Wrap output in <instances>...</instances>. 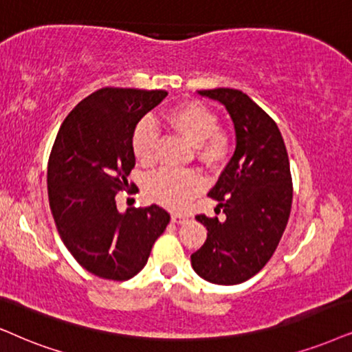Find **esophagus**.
<instances>
[{"label": "esophagus", "mask_w": 352, "mask_h": 352, "mask_svg": "<svg viewBox=\"0 0 352 352\" xmlns=\"http://www.w3.org/2000/svg\"><path fill=\"white\" fill-rule=\"evenodd\" d=\"M186 219H188V216L180 214V212H175V214H172V222H173V224H180V222H185Z\"/></svg>", "instance_id": "1"}]
</instances>
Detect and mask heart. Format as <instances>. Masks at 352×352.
<instances>
[{
	"mask_svg": "<svg viewBox=\"0 0 352 352\" xmlns=\"http://www.w3.org/2000/svg\"><path fill=\"white\" fill-rule=\"evenodd\" d=\"M166 123L177 135L197 148L199 161L219 166L230 154V138L219 130V118L198 100L180 104L166 115ZM157 126L151 118L136 124L131 136L133 154L143 166H151L157 155ZM204 182L197 172L159 170L144 182V193L151 201L168 209H184L203 190Z\"/></svg>",
	"mask_w": 352,
	"mask_h": 352,
	"instance_id": "obj_1",
	"label": "heart"
}]
</instances>
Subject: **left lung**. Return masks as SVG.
Here are the masks:
<instances>
[{"label":"left lung","instance_id":"obj_1","mask_svg":"<svg viewBox=\"0 0 352 352\" xmlns=\"http://www.w3.org/2000/svg\"><path fill=\"white\" fill-rule=\"evenodd\" d=\"M198 94L226 107L235 151L208 193L224 216H197L208 237L191 255V266L209 283L232 286L263 268L283 237L292 204L291 168L278 124L250 97L228 87Z\"/></svg>","mask_w":352,"mask_h":352}]
</instances>
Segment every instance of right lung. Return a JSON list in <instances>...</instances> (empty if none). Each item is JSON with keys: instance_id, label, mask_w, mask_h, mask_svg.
<instances>
[{"instance_id": "1", "label": "right lung", "mask_w": 352, "mask_h": 352, "mask_svg": "<svg viewBox=\"0 0 352 352\" xmlns=\"http://www.w3.org/2000/svg\"><path fill=\"white\" fill-rule=\"evenodd\" d=\"M166 91L104 87L71 110L48 159V201L58 234L89 273L126 281L148 263L170 214L157 204L117 209L135 167L131 136Z\"/></svg>"}]
</instances>
